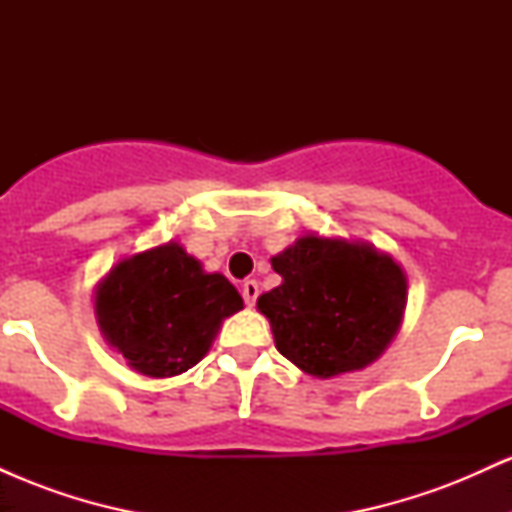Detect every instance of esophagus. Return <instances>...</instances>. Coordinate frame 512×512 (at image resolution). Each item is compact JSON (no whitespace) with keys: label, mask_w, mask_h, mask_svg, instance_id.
<instances>
[{"label":"esophagus","mask_w":512,"mask_h":512,"mask_svg":"<svg viewBox=\"0 0 512 512\" xmlns=\"http://www.w3.org/2000/svg\"><path fill=\"white\" fill-rule=\"evenodd\" d=\"M240 291H243V298H245V303L250 305H255V301H257V296H260V286H257V281L255 279H248V281H243V286H240Z\"/></svg>","instance_id":"34e87169"}]
</instances>
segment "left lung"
Listing matches in <instances>:
<instances>
[{
  "instance_id": "left-lung-1",
  "label": "left lung",
  "mask_w": 512,
  "mask_h": 512,
  "mask_svg": "<svg viewBox=\"0 0 512 512\" xmlns=\"http://www.w3.org/2000/svg\"><path fill=\"white\" fill-rule=\"evenodd\" d=\"M281 276L257 298L281 356L315 378L351 373L373 363L402 325L407 276L370 243L298 238L272 257Z\"/></svg>"
}]
</instances>
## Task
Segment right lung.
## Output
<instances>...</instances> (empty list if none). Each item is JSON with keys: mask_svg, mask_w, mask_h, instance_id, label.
<instances>
[{"mask_svg": "<svg viewBox=\"0 0 512 512\" xmlns=\"http://www.w3.org/2000/svg\"><path fill=\"white\" fill-rule=\"evenodd\" d=\"M240 308L236 286L204 272L173 240L117 262L96 289L105 342L149 378H173L202 361L221 322Z\"/></svg>", "mask_w": 512, "mask_h": 512, "instance_id": "1", "label": "right lung"}]
</instances>
